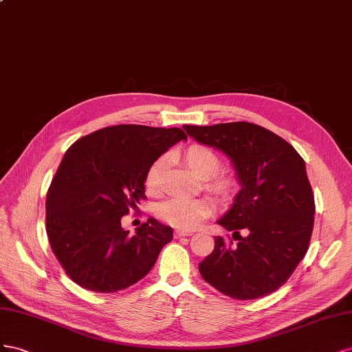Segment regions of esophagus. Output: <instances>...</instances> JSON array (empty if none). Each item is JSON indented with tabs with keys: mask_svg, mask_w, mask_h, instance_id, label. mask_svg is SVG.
I'll use <instances>...</instances> for the list:
<instances>
[{
	"mask_svg": "<svg viewBox=\"0 0 352 352\" xmlns=\"http://www.w3.org/2000/svg\"><path fill=\"white\" fill-rule=\"evenodd\" d=\"M193 232H188V230H175L174 236L175 237H183V236H192Z\"/></svg>",
	"mask_w": 352,
	"mask_h": 352,
	"instance_id": "1",
	"label": "esophagus"
}]
</instances>
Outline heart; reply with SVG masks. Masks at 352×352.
Returning a JSON list of instances; mask_svg holds the SVG:
<instances>
[{
    "mask_svg": "<svg viewBox=\"0 0 352 352\" xmlns=\"http://www.w3.org/2000/svg\"><path fill=\"white\" fill-rule=\"evenodd\" d=\"M182 157L199 178L208 179L206 188L217 196L227 197L236 190V182L232 177L218 174L221 159L210 147L190 144L182 152ZM166 165L168 159L165 156H160L150 164L144 174V188L147 193L159 195L162 192ZM210 209L212 206L205 199L173 197L160 205L159 217L173 227L192 230L210 214Z\"/></svg>",
    "mask_w": 352,
    "mask_h": 352,
    "instance_id": "obj_1",
    "label": "heart"
}]
</instances>
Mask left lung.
<instances>
[{
	"label": "left lung",
	"mask_w": 352,
	"mask_h": 352,
	"mask_svg": "<svg viewBox=\"0 0 352 352\" xmlns=\"http://www.w3.org/2000/svg\"><path fill=\"white\" fill-rule=\"evenodd\" d=\"M183 128L232 159L242 186L218 219L237 243L217 236L214 250L199 264L200 276L233 299L274 292L305 256L313 234L316 205L304 159L282 137L250 122Z\"/></svg>",
	"instance_id": "obj_1"
}]
</instances>
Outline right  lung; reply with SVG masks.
I'll list each match as a JSON object with an SVG mask.
<instances>
[{
	"label": "right lung",
	"mask_w": 352,
	"mask_h": 352,
	"mask_svg": "<svg viewBox=\"0 0 352 352\" xmlns=\"http://www.w3.org/2000/svg\"><path fill=\"white\" fill-rule=\"evenodd\" d=\"M186 138L182 128L115 125L66 150L47 193L45 227L56 258L76 285L118 292L153 268L173 228L148 218L131 236L120 218L146 197L150 164Z\"/></svg>",
	"instance_id": "add662e5"
}]
</instances>
